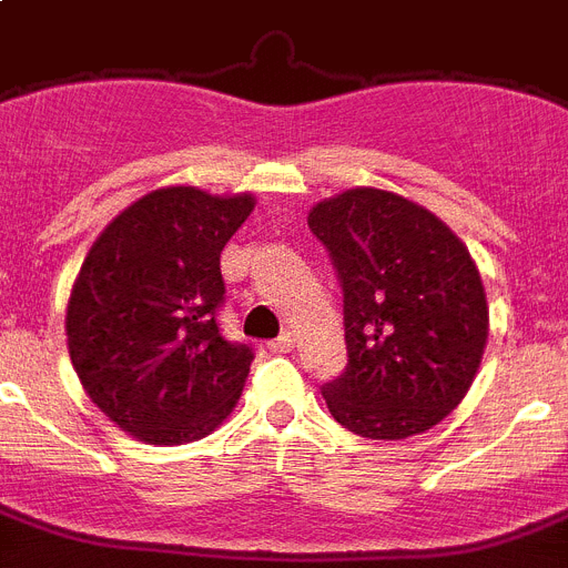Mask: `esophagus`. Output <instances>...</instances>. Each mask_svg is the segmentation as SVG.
<instances>
[{
    "mask_svg": "<svg viewBox=\"0 0 568 568\" xmlns=\"http://www.w3.org/2000/svg\"><path fill=\"white\" fill-rule=\"evenodd\" d=\"M268 348H271V352H274V354H288V352H294V334H291V332L280 334L277 339H271Z\"/></svg>",
    "mask_w": 568,
    "mask_h": 568,
    "instance_id": "1",
    "label": "esophagus"
}]
</instances>
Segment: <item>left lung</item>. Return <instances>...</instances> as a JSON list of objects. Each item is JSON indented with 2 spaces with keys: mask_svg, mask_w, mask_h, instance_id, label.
Masks as SVG:
<instances>
[{
  "mask_svg": "<svg viewBox=\"0 0 568 568\" xmlns=\"http://www.w3.org/2000/svg\"><path fill=\"white\" fill-rule=\"evenodd\" d=\"M308 229L343 288V374L325 406L348 432L403 440L466 397L489 337L486 291L466 245L432 211L379 189L317 202Z\"/></svg>",
  "mask_w": 568,
  "mask_h": 568,
  "instance_id": "obj_1",
  "label": "left lung"
}]
</instances>
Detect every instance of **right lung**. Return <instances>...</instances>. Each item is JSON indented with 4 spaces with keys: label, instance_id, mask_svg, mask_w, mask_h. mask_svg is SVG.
Returning a JSON list of instances; mask_svg holds the SVG:
<instances>
[{
    "label": "right lung",
    "instance_id": "right-lung-1",
    "mask_svg": "<svg viewBox=\"0 0 568 568\" xmlns=\"http://www.w3.org/2000/svg\"><path fill=\"white\" fill-rule=\"evenodd\" d=\"M254 196L151 191L88 251L65 332L79 383L122 432L156 446L205 437L240 400L254 348L220 328V254Z\"/></svg>",
    "mask_w": 568,
    "mask_h": 568
}]
</instances>
